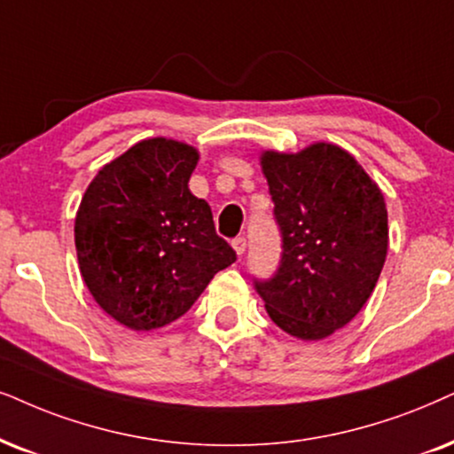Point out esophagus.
Listing matches in <instances>:
<instances>
[{"instance_id":"esophagus-1","label":"esophagus","mask_w":454,"mask_h":454,"mask_svg":"<svg viewBox=\"0 0 454 454\" xmlns=\"http://www.w3.org/2000/svg\"><path fill=\"white\" fill-rule=\"evenodd\" d=\"M232 249L237 251V255H243L245 251H247V239L245 237L232 239Z\"/></svg>"}]
</instances>
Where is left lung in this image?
I'll list each match as a JSON object with an SVG mask.
<instances>
[{"label":"left lung","instance_id":"8db88e82","mask_svg":"<svg viewBox=\"0 0 454 454\" xmlns=\"http://www.w3.org/2000/svg\"><path fill=\"white\" fill-rule=\"evenodd\" d=\"M283 237L280 266L255 289L289 335L325 340L363 309L387 255L380 186L343 148L326 142L295 154L262 153Z\"/></svg>","mask_w":454,"mask_h":454}]
</instances>
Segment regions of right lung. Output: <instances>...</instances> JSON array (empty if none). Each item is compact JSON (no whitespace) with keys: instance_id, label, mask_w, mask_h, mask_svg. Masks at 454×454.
<instances>
[{"instance_id":"add662e5","label":"right lung","mask_w":454,"mask_h":454,"mask_svg":"<svg viewBox=\"0 0 454 454\" xmlns=\"http://www.w3.org/2000/svg\"><path fill=\"white\" fill-rule=\"evenodd\" d=\"M197 160L191 145L148 137L106 163L79 205L82 277L96 303L131 331L174 323L237 260L215 234L207 200L188 188Z\"/></svg>"}]
</instances>
